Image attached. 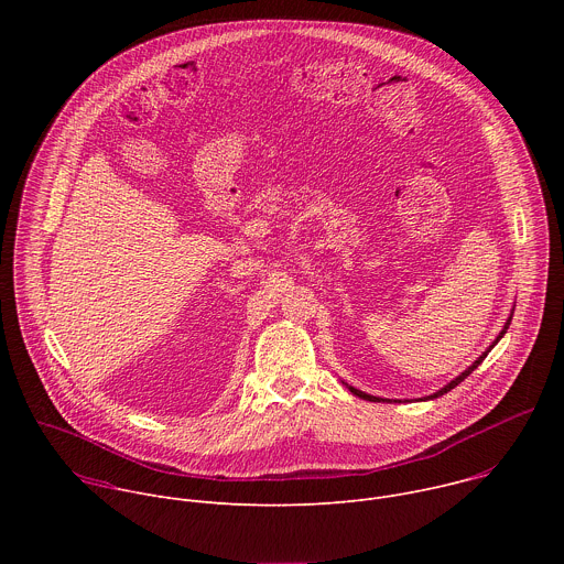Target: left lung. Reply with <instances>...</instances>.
<instances>
[{
    "label": "left lung",
    "instance_id": "1",
    "mask_svg": "<svg viewBox=\"0 0 564 564\" xmlns=\"http://www.w3.org/2000/svg\"><path fill=\"white\" fill-rule=\"evenodd\" d=\"M511 316H513V314H511ZM511 316H509V318H507V324H505V328H502V333H500V335H498V337H496V341H494V344H491V346H489V350H487V352H481V355H479V357H477V359H475V361H473V364H470V366H468V368H466V370H464V372H462V375H457V377H455V379H453V381H451V383H446V386H444V388H442V390H437V392H433V394H431V397H426V399H435V397H442V394H444V392H448V390H453V388H455V386H457V383H462V381H464V379H466V377H468V375H470V372H473V370H475V368H477V366H479V364H481V361H485V357H487V355H489V352H491V350H494V346H496V344H498V341H500V339H502V337H505V333H507V330H509V324H511ZM346 388H348V390H350V392H352V394H357V397H361V399H368V401H390V399H381V397H372V394H368V392H361V390H357V388H352V386H348V383H346Z\"/></svg>",
    "mask_w": 564,
    "mask_h": 564
}]
</instances>
